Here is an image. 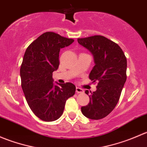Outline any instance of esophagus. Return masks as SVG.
<instances>
[{
	"instance_id": "obj_1",
	"label": "esophagus",
	"mask_w": 147,
	"mask_h": 147,
	"mask_svg": "<svg viewBox=\"0 0 147 147\" xmlns=\"http://www.w3.org/2000/svg\"><path fill=\"white\" fill-rule=\"evenodd\" d=\"M76 92L77 93H84V90L81 89L80 87H76Z\"/></svg>"
}]
</instances>
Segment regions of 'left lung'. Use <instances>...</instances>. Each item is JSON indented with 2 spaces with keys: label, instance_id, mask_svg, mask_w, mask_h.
Masks as SVG:
<instances>
[{
  "label": "left lung",
  "instance_id": "1",
  "mask_svg": "<svg viewBox=\"0 0 147 147\" xmlns=\"http://www.w3.org/2000/svg\"><path fill=\"white\" fill-rule=\"evenodd\" d=\"M78 42L93 55L95 65L89 78L93 82H98L97 90L90 92L89 104L82 107L81 111L89 119H102L119 101L127 80V58L117 44L102 35L78 38ZM85 93L88 94V90Z\"/></svg>",
  "mask_w": 147,
  "mask_h": 147
}]
</instances>
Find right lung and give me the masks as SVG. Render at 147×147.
<instances>
[{"instance_id": "add662e5", "label": "right lung", "mask_w": 147, "mask_h": 147, "mask_svg": "<svg viewBox=\"0 0 147 147\" xmlns=\"http://www.w3.org/2000/svg\"><path fill=\"white\" fill-rule=\"evenodd\" d=\"M74 40L53 32L38 37L26 49L20 67L21 87L31 110L39 119L53 121L61 117L65 102L75 94L72 83L54 84L53 72L58 68L59 53Z\"/></svg>"}]
</instances>
